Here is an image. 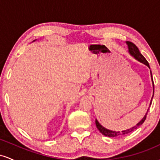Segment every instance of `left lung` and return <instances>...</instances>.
Wrapping results in <instances>:
<instances>
[{"label": "left lung", "instance_id": "obj_1", "mask_svg": "<svg viewBox=\"0 0 160 160\" xmlns=\"http://www.w3.org/2000/svg\"><path fill=\"white\" fill-rule=\"evenodd\" d=\"M126 43L128 44V51H129L130 54L135 57V58H136V59L138 60L139 62H142V63H144V65H146L147 66H148V67L150 68L149 63H148V62L147 61L146 58L143 56V55L140 52V51H139L138 48L136 47V45L130 41H127L126 42ZM151 78H152V81H153V88H154V83H153V77H152V74H151ZM152 98H153V97H152ZM151 102H152V99H151ZM151 102H150V104H151ZM147 115H148V113H146V115L144 116V118H143L142 120H141L140 122H139L136 125V126H133L132 128H128V129L124 130V131H122V132H113V131H111V130H109V129H107V128L103 127L102 125H100V123H99L97 120H95V124H96V126H97V128H98V129L104 135H105V136H108V137H117V136H120V135H126V134L131 132H132L135 129H136L137 128H138L139 126H141V125L143 124V122H144L145 120H146Z\"/></svg>", "mask_w": 160, "mask_h": 160}]
</instances>
